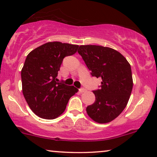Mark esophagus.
<instances>
[{
  "label": "esophagus",
  "instance_id": "34e87169",
  "mask_svg": "<svg viewBox=\"0 0 157 157\" xmlns=\"http://www.w3.org/2000/svg\"><path fill=\"white\" fill-rule=\"evenodd\" d=\"M86 90H85V89H84V88H81V89H79V92H86Z\"/></svg>",
  "mask_w": 157,
  "mask_h": 157
}]
</instances>
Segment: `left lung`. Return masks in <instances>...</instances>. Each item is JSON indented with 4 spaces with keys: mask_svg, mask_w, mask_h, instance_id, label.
I'll list each match as a JSON object with an SVG mask.
<instances>
[{
    "mask_svg": "<svg viewBox=\"0 0 157 157\" xmlns=\"http://www.w3.org/2000/svg\"><path fill=\"white\" fill-rule=\"evenodd\" d=\"M92 76L102 79L100 89L92 91L95 101L86 107L91 119L100 124L116 119L124 109L132 92V71L126 58L111 48L96 45L79 46Z\"/></svg>",
    "mask_w": 157,
    "mask_h": 157,
    "instance_id": "8db88e82",
    "label": "left lung"
}]
</instances>
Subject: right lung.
<instances>
[{
    "label": "right lung",
    "mask_w": 157,
    "mask_h": 157,
    "mask_svg": "<svg viewBox=\"0 0 157 157\" xmlns=\"http://www.w3.org/2000/svg\"><path fill=\"white\" fill-rule=\"evenodd\" d=\"M78 48V45L49 42L27 56L21 71L23 95L39 117L54 119L59 117L70 98L78 91L73 86L56 82L63 59L74 55Z\"/></svg>",
    "instance_id": "1"
}]
</instances>
